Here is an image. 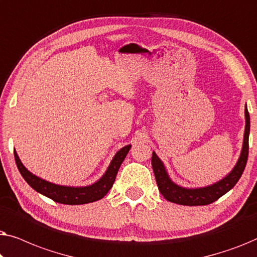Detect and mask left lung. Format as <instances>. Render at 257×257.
<instances>
[{"mask_svg":"<svg viewBox=\"0 0 257 257\" xmlns=\"http://www.w3.org/2000/svg\"><path fill=\"white\" fill-rule=\"evenodd\" d=\"M244 117H245V127L243 135V145H242L241 154L238 158L236 165L233 170L228 173L226 177L221 179L215 184H212L206 187H198V188H187L182 187L175 184V182L170 178L167 173L166 167L160 158L157 156V153H152V167L156 177L158 188L164 198L168 201L178 203V205L184 206H205L209 205L221 196L229 192L231 188L236 185L238 179L241 178L243 173L245 164L248 159V140H249V132H250V117L245 105L244 108Z\"/></svg>","mask_w":257,"mask_h":257,"instance_id":"8db88e82","label":"left lung"}]
</instances>
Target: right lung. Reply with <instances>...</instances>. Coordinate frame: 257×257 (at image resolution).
Here are the masks:
<instances>
[{
	"label": "right lung",
	"mask_w": 257,
	"mask_h": 257,
	"mask_svg": "<svg viewBox=\"0 0 257 257\" xmlns=\"http://www.w3.org/2000/svg\"><path fill=\"white\" fill-rule=\"evenodd\" d=\"M130 149H131V145H126L119 150L114 154L113 159L111 160L103 177L99 180L93 182L92 185L83 186V187L56 185L50 181L44 180V179L33 174L24 167L22 161L17 156L16 151H14V154H15V161L21 175L35 191L41 193V194H43L49 199L54 200L56 202L64 203V205H84V203L94 202L97 200L103 199L107 194V192L113 186L119 167H120L121 163L127 156Z\"/></svg>",
	"instance_id": "right-lung-1"
}]
</instances>
